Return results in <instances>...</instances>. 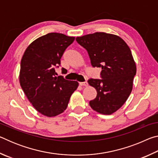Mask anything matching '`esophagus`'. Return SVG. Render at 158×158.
I'll return each instance as SVG.
<instances>
[{
    "label": "esophagus",
    "instance_id": "obj_1",
    "mask_svg": "<svg viewBox=\"0 0 158 158\" xmlns=\"http://www.w3.org/2000/svg\"><path fill=\"white\" fill-rule=\"evenodd\" d=\"M79 84L81 85H84V86H88L89 85V84H88L87 81H85V82H80Z\"/></svg>",
    "mask_w": 158,
    "mask_h": 158
}]
</instances>
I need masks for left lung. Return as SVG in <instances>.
I'll return each instance as SVG.
<instances>
[{
    "label": "left lung",
    "instance_id": "left-lung-1",
    "mask_svg": "<svg viewBox=\"0 0 158 158\" xmlns=\"http://www.w3.org/2000/svg\"><path fill=\"white\" fill-rule=\"evenodd\" d=\"M78 43L87 50L93 67L102 68V79L88 82L97 90L89 102L93 110L110 115L123 105L132 90L137 68L130 47L123 40L103 32L77 37Z\"/></svg>",
    "mask_w": 158,
    "mask_h": 158
}]
</instances>
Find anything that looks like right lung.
I'll return each instance as SVG.
<instances>
[{"mask_svg": "<svg viewBox=\"0 0 158 158\" xmlns=\"http://www.w3.org/2000/svg\"><path fill=\"white\" fill-rule=\"evenodd\" d=\"M74 38L62 33H48L31 42L21 58V89L33 107L45 116L55 117L62 114L79 86L76 81L56 76L54 69L60 64L64 52Z\"/></svg>", "mask_w": 158, "mask_h": 158, "instance_id": "right-lung-1", "label": "right lung"}]
</instances>
